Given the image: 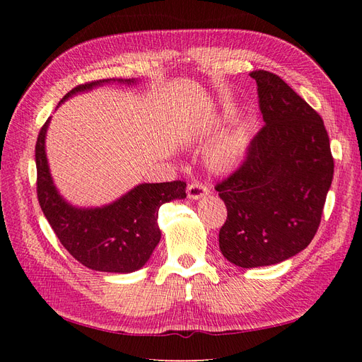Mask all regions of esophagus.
<instances>
[{
    "label": "esophagus",
    "instance_id": "1",
    "mask_svg": "<svg viewBox=\"0 0 362 362\" xmlns=\"http://www.w3.org/2000/svg\"><path fill=\"white\" fill-rule=\"evenodd\" d=\"M187 194L190 199H201L205 194H208V187L202 182H190L187 187Z\"/></svg>",
    "mask_w": 362,
    "mask_h": 362
}]
</instances>
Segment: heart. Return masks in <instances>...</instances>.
I'll use <instances>...</instances> for the list:
<instances>
[{
  "label": "heart",
  "instance_id": "1",
  "mask_svg": "<svg viewBox=\"0 0 362 362\" xmlns=\"http://www.w3.org/2000/svg\"><path fill=\"white\" fill-rule=\"evenodd\" d=\"M246 149V137L240 131L225 134L208 152V166L214 172H229L238 166Z\"/></svg>",
  "mask_w": 362,
  "mask_h": 362
}]
</instances>
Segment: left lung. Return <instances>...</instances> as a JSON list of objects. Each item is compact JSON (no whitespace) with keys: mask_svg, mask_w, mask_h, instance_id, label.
I'll return each instance as SVG.
<instances>
[{"mask_svg":"<svg viewBox=\"0 0 362 362\" xmlns=\"http://www.w3.org/2000/svg\"><path fill=\"white\" fill-rule=\"evenodd\" d=\"M266 125L240 168L216 185L228 217L218 247L252 269L299 254L319 229L334 158L323 119L281 76L252 71Z\"/></svg>","mask_w":362,"mask_h":362,"instance_id":"8db88e82","label":"left lung"}]
</instances>
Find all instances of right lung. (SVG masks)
I'll use <instances>...</instances> for the list:
<instances>
[{
	"label": "right lung",
	"mask_w": 362,
	"mask_h": 362,
	"mask_svg": "<svg viewBox=\"0 0 362 362\" xmlns=\"http://www.w3.org/2000/svg\"><path fill=\"white\" fill-rule=\"evenodd\" d=\"M108 81L98 80L76 86L60 103ZM119 81L134 83V80ZM48 124L49 119L40 128L36 141L37 199L60 243L76 261L92 270L129 273L144 267L161 237L157 223L158 208L164 202L184 199L185 182L139 184L110 205L75 208L62 198L51 178L45 154Z\"/></svg>",
	"instance_id": "1"
}]
</instances>
